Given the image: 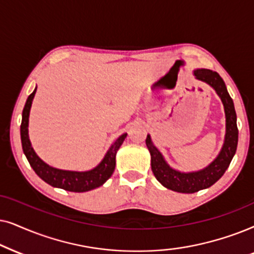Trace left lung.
I'll use <instances>...</instances> for the list:
<instances>
[{
	"instance_id": "obj_1",
	"label": "left lung",
	"mask_w": 254,
	"mask_h": 254,
	"mask_svg": "<svg viewBox=\"0 0 254 254\" xmlns=\"http://www.w3.org/2000/svg\"><path fill=\"white\" fill-rule=\"evenodd\" d=\"M194 74L198 80L204 81L214 88L224 106L226 134L224 145L218 157L204 170L192 172V173H181L168 166L160 152L151 141V137L147 136L146 138V146L151 153V167L154 177L166 188L186 194H191L201 189L209 188L216 181H218L228 170L238 144L237 115H236L233 101L226 90L224 81L217 72L210 69H196Z\"/></svg>"
}]
</instances>
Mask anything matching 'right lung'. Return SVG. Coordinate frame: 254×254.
I'll list each match as a JSON object with an SVG mask.
<instances>
[{"label": "right lung", "mask_w": 254, "mask_h": 254, "mask_svg": "<svg viewBox=\"0 0 254 254\" xmlns=\"http://www.w3.org/2000/svg\"><path fill=\"white\" fill-rule=\"evenodd\" d=\"M36 90H33L32 94L26 100V103L23 109L22 114V124H21V140L22 147L24 152L26 159H28L30 166L33 168L36 174L38 177L53 187L65 189L68 191L74 192H82L95 189L100 186H102L108 179L114 173L115 166H116V153L121 145L127 137V133L122 134L118 139L115 141L113 146L107 152L106 157L101 161L99 166H96L94 170L88 172H70L57 170L46 165L43 160H40L38 155L35 153L31 146V143L29 140L28 134V125H29V114L30 108H31L32 100L35 97Z\"/></svg>", "instance_id": "obj_1"}]
</instances>
